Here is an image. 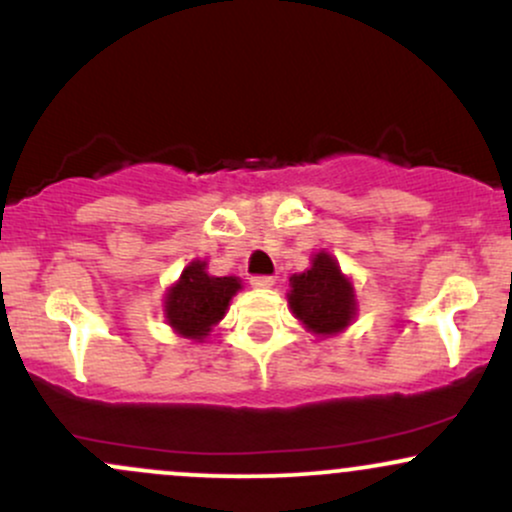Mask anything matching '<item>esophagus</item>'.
<instances>
[{
	"instance_id": "obj_1",
	"label": "esophagus",
	"mask_w": 512,
	"mask_h": 512,
	"mask_svg": "<svg viewBox=\"0 0 512 512\" xmlns=\"http://www.w3.org/2000/svg\"><path fill=\"white\" fill-rule=\"evenodd\" d=\"M250 286H252V289H272L274 276H252Z\"/></svg>"
}]
</instances>
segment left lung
<instances>
[{"mask_svg":"<svg viewBox=\"0 0 512 512\" xmlns=\"http://www.w3.org/2000/svg\"><path fill=\"white\" fill-rule=\"evenodd\" d=\"M293 317L315 337H337L356 320L358 303L351 279L327 250L310 257V267L289 279Z\"/></svg>","mask_w":512,"mask_h":512,"instance_id":"1","label":"left lung"}]
</instances>
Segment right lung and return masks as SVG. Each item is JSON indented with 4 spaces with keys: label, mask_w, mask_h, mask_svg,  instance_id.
I'll use <instances>...</instances> for the list:
<instances>
[{
    "label": "right lung",
    "mask_w": 512,
    "mask_h": 512,
    "mask_svg": "<svg viewBox=\"0 0 512 512\" xmlns=\"http://www.w3.org/2000/svg\"><path fill=\"white\" fill-rule=\"evenodd\" d=\"M243 289L238 276L209 274L207 260L195 257L163 296V317L178 337L202 344L228 313L231 298Z\"/></svg>",
    "instance_id": "1"
}]
</instances>
